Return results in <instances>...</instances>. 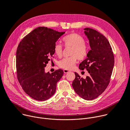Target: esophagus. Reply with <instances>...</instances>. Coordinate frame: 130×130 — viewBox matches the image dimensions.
I'll use <instances>...</instances> for the list:
<instances>
[{
	"instance_id": "esophagus-1",
	"label": "esophagus",
	"mask_w": 130,
	"mask_h": 130,
	"mask_svg": "<svg viewBox=\"0 0 130 130\" xmlns=\"http://www.w3.org/2000/svg\"><path fill=\"white\" fill-rule=\"evenodd\" d=\"M63 72H64V73L65 74H67V73H69L70 71H69V70H68L64 69V70H63Z\"/></svg>"
}]
</instances>
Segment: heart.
<instances>
[{
	"mask_svg": "<svg viewBox=\"0 0 130 130\" xmlns=\"http://www.w3.org/2000/svg\"><path fill=\"white\" fill-rule=\"evenodd\" d=\"M63 42L66 46L70 47L72 49L70 51V57L64 58L58 62V66L61 68L66 70H71L75 65L77 59L83 60L87 56L88 49L85 44L84 39L80 35L73 33L65 37ZM54 52L58 57L62 55V47L59 43H56L54 47Z\"/></svg>",
	"mask_w": 130,
	"mask_h": 130,
	"instance_id": "heart-1",
	"label": "heart"
}]
</instances>
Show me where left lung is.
Wrapping results in <instances>:
<instances>
[{
	"label": "left lung",
	"instance_id": "left-lung-1",
	"mask_svg": "<svg viewBox=\"0 0 130 130\" xmlns=\"http://www.w3.org/2000/svg\"><path fill=\"white\" fill-rule=\"evenodd\" d=\"M90 47L87 58L79 64V69H86L89 74L84 79L76 72L72 86L76 93L86 100L98 97L107 87L114 64L110 44L102 34L90 28L84 29Z\"/></svg>",
	"mask_w": 130,
	"mask_h": 130
}]
</instances>
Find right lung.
Instances as JSON below:
<instances>
[{"mask_svg": "<svg viewBox=\"0 0 130 130\" xmlns=\"http://www.w3.org/2000/svg\"><path fill=\"white\" fill-rule=\"evenodd\" d=\"M65 32L46 27H39L26 35L19 43L16 52L18 81L23 90L32 99L44 101L55 92L56 84L63 71L46 73L50 58L54 54V47Z\"/></svg>", "mask_w": 130, "mask_h": 130, "instance_id": "1", "label": "right lung"}]
</instances>
